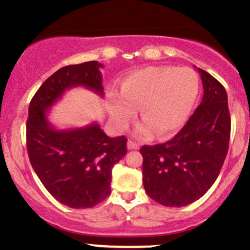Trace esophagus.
I'll return each mask as SVG.
<instances>
[{
	"instance_id": "1",
	"label": "esophagus",
	"mask_w": 250,
	"mask_h": 250,
	"mask_svg": "<svg viewBox=\"0 0 250 250\" xmlns=\"http://www.w3.org/2000/svg\"><path fill=\"white\" fill-rule=\"evenodd\" d=\"M127 149L128 150L139 149V144H137V143H134V142H132V140H129V142L127 143Z\"/></svg>"
}]
</instances>
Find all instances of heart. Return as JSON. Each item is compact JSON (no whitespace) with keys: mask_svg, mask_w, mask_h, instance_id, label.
Listing matches in <instances>:
<instances>
[{"mask_svg":"<svg viewBox=\"0 0 250 250\" xmlns=\"http://www.w3.org/2000/svg\"><path fill=\"white\" fill-rule=\"evenodd\" d=\"M199 90L198 76L189 68L151 66L129 74L121 85V98L110 101L111 120L125 130L140 108L144 123L135 130L139 137L167 138L181 129L189 117Z\"/></svg>","mask_w":250,"mask_h":250,"instance_id":"b5f03b06","label":"heart"}]
</instances>
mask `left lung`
<instances>
[{"instance_id":"left-lung-1","label":"left lung","mask_w":250,"mask_h":250,"mask_svg":"<svg viewBox=\"0 0 250 250\" xmlns=\"http://www.w3.org/2000/svg\"><path fill=\"white\" fill-rule=\"evenodd\" d=\"M198 72L204 95L186 125L168 142L140 149L145 192L165 207H186L202 198L216 181L229 151L227 93L208 72Z\"/></svg>"}]
</instances>
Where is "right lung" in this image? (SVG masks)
<instances>
[{
    "label": "right lung",
    "instance_id": "add662e5",
    "mask_svg": "<svg viewBox=\"0 0 250 250\" xmlns=\"http://www.w3.org/2000/svg\"><path fill=\"white\" fill-rule=\"evenodd\" d=\"M103 67L98 61L62 67L43 82L29 105L31 166L48 193L73 209L93 208L110 195L112 168L127 154V139L110 138L96 122L57 129L47 116L68 89L84 86L104 96Z\"/></svg>",
    "mask_w": 250,
    "mask_h": 250
}]
</instances>
